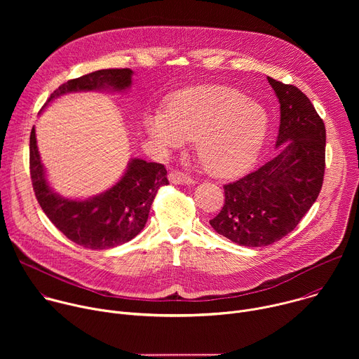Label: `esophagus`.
Returning a JSON list of instances; mask_svg holds the SVG:
<instances>
[{"mask_svg": "<svg viewBox=\"0 0 359 359\" xmlns=\"http://www.w3.org/2000/svg\"><path fill=\"white\" fill-rule=\"evenodd\" d=\"M169 180L173 184H191L193 183V179L189 175H186V173H183L180 170L170 172L169 173Z\"/></svg>", "mask_w": 359, "mask_h": 359, "instance_id": "1", "label": "esophagus"}]
</instances>
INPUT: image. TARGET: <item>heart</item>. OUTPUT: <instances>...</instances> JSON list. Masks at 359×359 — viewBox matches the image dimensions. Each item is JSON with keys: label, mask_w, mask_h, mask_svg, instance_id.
I'll return each mask as SVG.
<instances>
[{"label": "heart", "mask_w": 359, "mask_h": 359, "mask_svg": "<svg viewBox=\"0 0 359 359\" xmlns=\"http://www.w3.org/2000/svg\"><path fill=\"white\" fill-rule=\"evenodd\" d=\"M270 126L267 109L236 88L201 86L177 93L166 112L147 114L149 137L165 149L196 140L201 166L216 176H236L257 161Z\"/></svg>", "instance_id": "1"}]
</instances>
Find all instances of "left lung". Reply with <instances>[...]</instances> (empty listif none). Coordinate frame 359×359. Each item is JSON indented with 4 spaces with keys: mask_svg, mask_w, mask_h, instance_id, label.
<instances>
[{
    "mask_svg": "<svg viewBox=\"0 0 359 359\" xmlns=\"http://www.w3.org/2000/svg\"><path fill=\"white\" fill-rule=\"evenodd\" d=\"M280 102L277 155L224 184V206L210 226L245 247H263L291 233L316 203L325 170V126L297 86L267 78Z\"/></svg>",
    "mask_w": 359,
    "mask_h": 359,
    "instance_id": "8db88e82",
    "label": "left lung"
}]
</instances>
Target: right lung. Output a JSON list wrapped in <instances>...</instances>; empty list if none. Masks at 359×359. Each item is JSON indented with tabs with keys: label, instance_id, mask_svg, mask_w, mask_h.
Wrapping results in <instances>:
<instances>
[{
	"label": "right lung",
	"instance_id": "1",
	"mask_svg": "<svg viewBox=\"0 0 359 359\" xmlns=\"http://www.w3.org/2000/svg\"><path fill=\"white\" fill-rule=\"evenodd\" d=\"M132 75L133 71L129 68L100 69L71 79L50 93L43 108L69 92H125L132 85ZM29 170L36 200L48 219L71 241L92 250L112 248L136 237L147 222L158 190L169 184L163 165L133 158L119 182L107 191L85 200L62 197L46 180L35 128L29 137Z\"/></svg>",
	"mask_w": 359,
	"mask_h": 359
}]
</instances>
